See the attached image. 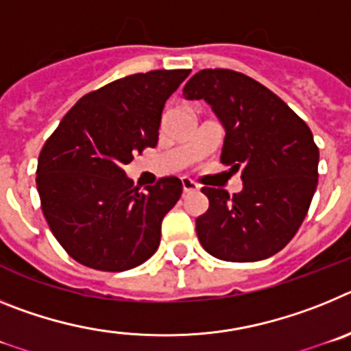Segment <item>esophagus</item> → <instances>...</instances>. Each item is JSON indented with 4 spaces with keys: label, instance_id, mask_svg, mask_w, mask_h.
<instances>
[{
    "label": "esophagus",
    "instance_id": "esophagus-1",
    "mask_svg": "<svg viewBox=\"0 0 351 351\" xmlns=\"http://www.w3.org/2000/svg\"><path fill=\"white\" fill-rule=\"evenodd\" d=\"M197 190H198L197 182H193L188 178H182V191H184V193H193V191Z\"/></svg>",
    "mask_w": 351,
    "mask_h": 351
}]
</instances>
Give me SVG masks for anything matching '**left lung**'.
<instances>
[{"instance_id":"obj_1","label":"left lung","mask_w":351,"mask_h":351,"mask_svg":"<svg viewBox=\"0 0 351 351\" xmlns=\"http://www.w3.org/2000/svg\"><path fill=\"white\" fill-rule=\"evenodd\" d=\"M186 100H206L226 130L221 163L241 170L243 191L204 186L197 218L204 250L225 262H256L283 250L302 225L318 184V145L309 126L271 89L226 68L195 73Z\"/></svg>"}]
</instances>
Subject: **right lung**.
<instances>
[{
  "label": "right lung",
  "instance_id": "add662e5",
  "mask_svg": "<svg viewBox=\"0 0 351 351\" xmlns=\"http://www.w3.org/2000/svg\"><path fill=\"white\" fill-rule=\"evenodd\" d=\"M190 71L135 73L88 93L43 144L36 167L43 216L86 267L128 271L160 246L161 219L181 198V179L161 178L141 191L125 165L156 145L165 101Z\"/></svg>",
  "mask_w": 351,
  "mask_h": 351
}]
</instances>
